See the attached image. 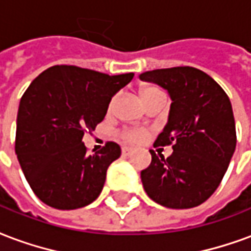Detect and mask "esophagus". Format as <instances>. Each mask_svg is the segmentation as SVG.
<instances>
[{
  "mask_svg": "<svg viewBox=\"0 0 251 251\" xmlns=\"http://www.w3.org/2000/svg\"><path fill=\"white\" fill-rule=\"evenodd\" d=\"M132 150H134V149L129 148V146H124V148L122 149L123 154H124V155H129V154H131V153H132Z\"/></svg>",
  "mask_w": 251,
  "mask_h": 251,
  "instance_id": "obj_1",
  "label": "esophagus"
}]
</instances>
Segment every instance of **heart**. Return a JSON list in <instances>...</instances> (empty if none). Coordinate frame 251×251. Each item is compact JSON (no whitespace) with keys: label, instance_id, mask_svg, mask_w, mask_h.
Listing matches in <instances>:
<instances>
[{"label":"heart","instance_id":"b5f03b06","mask_svg":"<svg viewBox=\"0 0 251 251\" xmlns=\"http://www.w3.org/2000/svg\"><path fill=\"white\" fill-rule=\"evenodd\" d=\"M154 93H158V90L155 89V87H145V89L141 90V98H142V101L146 97L151 96V94H154ZM113 103H115V98H112L110 102H109V110L112 109ZM122 136L129 143H139L142 142V141H145V138H146V131H143V129L141 128L126 129V131H123L122 132Z\"/></svg>","mask_w":251,"mask_h":251}]
</instances>
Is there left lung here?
I'll return each mask as SVG.
<instances>
[{"label": "left lung", "mask_w": 251, "mask_h": 251, "mask_svg": "<svg viewBox=\"0 0 251 251\" xmlns=\"http://www.w3.org/2000/svg\"><path fill=\"white\" fill-rule=\"evenodd\" d=\"M167 90L168 123L154 146L172 145L168 158L150 150L141 172L146 194L171 209L194 208L219 187L236 146L231 101L216 80L193 67L154 70L139 75Z\"/></svg>", "instance_id": "1"}]
</instances>
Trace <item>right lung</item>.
<instances>
[{
  "label": "right lung",
  "mask_w": 251,
  "mask_h": 251,
  "mask_svg": "<svg viewBox=\"0 0 251 251\" xmlns=\"http://www.w3.org/2000/svg\"><path fill=\"white\" fill-rule=\"evenodd\" d=\"M134 74L109 76L75 65H54L31 82L17 112V160L35 195L54 209L96 201L106 171L122 154L108 142L86 154L83 135L103 120L109 102Z\"/></svg>",
  "instance_id": "add662e5"
}]
</instances>
